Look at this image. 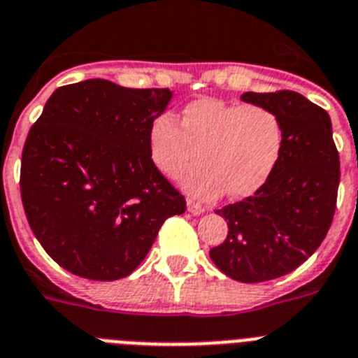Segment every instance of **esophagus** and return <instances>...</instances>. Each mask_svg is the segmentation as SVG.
Listing matches in <instances>:
<instances>
[{
    "instance_id": "34e87169",
    "label": "esophagus",
    "mask_w": 358,
    "mask_h": 358,
    "mask_svg": "<svg viewBox=\"0 0 358 358\" xmlns=\"http://www.w3.org/2000/svg\"><path fill=\"white\" fill-rule=\"evenodd\" d=\"M187 211L191 215H200L204 213L206 208L204 206H200L199 202H194V200H187Z\"/></svg>"
}]
</instances>
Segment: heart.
I'll list each match as a JSON object with an SVG mask.
<instances>
[{
    "mask_svg": "<svg viewBox=\"0 0 358 358\" xmlns=\"http://www.w3.org/2000/svg\"><path fill=\"white\" fill-rule=\"evenodd\" d=\"M283 149V123L263 104L199 99L182 112V127L173 115H159L149 129V156L171 180L194 169L184 187L196 199H215L228 189L235 199L255 193L268 180Z\"/></svg>",
    "mask_w": 358,
    "mask_h": 358,
    "instance_id": "heart-1",
    "label": "heart"
}]
</instances>
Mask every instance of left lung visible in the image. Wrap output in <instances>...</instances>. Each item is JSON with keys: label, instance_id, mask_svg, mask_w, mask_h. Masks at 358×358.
<instances>
[{"label": "left lung", "instance_id": "8db88e82", "mask_svg": "<svg viewBox=\"0 0 358 358\" xmlns=\"http://www.w3.org/2000/svg\"><path fill=\"white\" fill-rule=\"evenodd\" d=\"M241 99L280 115L283 149L252 196L217 209L228 237L209 257L231 280L261 283L296 270L322 245L335 215L340 159L329 113L301 94L246 92Z\"/></svg>", "mask_w": 358, "mask_h": 358}]
</instances>
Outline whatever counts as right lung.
<instances>
[{"mask_svg": "<svg viewBox=\"0 0 358 358\" xmlns=\"http://www.w3.org/2000/svg\"><path fill=\"white\" fill-rule=\"evenodd\" d=\"M169 88L90 78L55 90L22 152L29 226L62 268L86 280L127 278L185 199L149 156V129Z\"/></svg>", "mask_w": 358, "mask_h": 358, "instance_id": "1", "label": "right lung"}]
</instances>
